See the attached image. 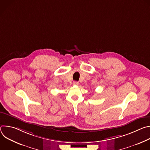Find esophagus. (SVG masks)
<instances>
[{
  "label": "esophagus",
  "instance_id": "esophagus-1",
  "mask_svg": "<svg viewBox=\"0 0 150 150\" xmlns=\"http://www.w3.org/2000/svg\"><path fill=\"white\" fill-rule=\"evenodd\" d=\"M78 84H79V83L77 81H74L73 82V85H74V86H76V85H78Z\"/></svg>",
  "mask_w": 150,
  "mask_h": 150
}]
</instances>
